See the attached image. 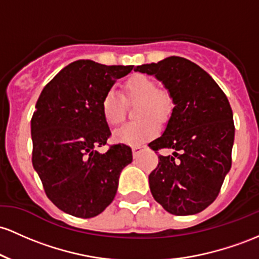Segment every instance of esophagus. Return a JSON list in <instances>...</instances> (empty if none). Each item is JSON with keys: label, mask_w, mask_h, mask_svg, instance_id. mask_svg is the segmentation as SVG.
Segmentation results:
<instances>
[{"label": "esophagus", "mask_w": 259, "mask_h": 259, "mask_svg": "<svg viewBox=\"0 0 259 259\" xmlns=\"http://www.w3.org/2000/svg\"><path fill=\"white\" fill-rule=\"evenodd\" d=\"M142 150H143V147H139V145H136V147L132 148V152H133V156L137 158V156L141 154Z\"/></svg>", "instance_id": "1"}]
</instances>
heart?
Wrapping results in <instances>:
<instances>
[{"label":"heart","mask_w":259,"mask_h":259,"mask_svg":"<svg viewBox=\"0 0 259 259\" xmlns=\"http://www.w3.org/2000/svg\"><path fill=\"white\" fill-rule=\"evenodd\" d=\"M126 98L130 101H139L137 117L143 120L122 126L114 132L118 143L139 145L153 138L159 131L158 121H166L172 110V100L167 92L156 89V84L148 75L133 74L124 82ZM101 112L110 126L120 124L124 120V103L114 89H110L101 99Z\"/></svg>","instance_id":"1"}]
</instances>
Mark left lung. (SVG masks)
<instances>
[{
  "mask_svg": "<svg viewBox=\"0 0 259 259\" xmlns=\"http://www.w3.org/2000/svg\"><path fill=\"white\" fill-rule=\"evenodd\" d=\"M164 84L174 109L162 136L149 143L159 155L149 175L154 199L174 215H192L215 200L231 167L234 116L228 98L198 65L171 56L136 67Z\"/></svg>",
  "mask_w": 259,
  "mask_h": 259,
  "instance_id": "left-lung-1",
  "label": "left lung"
}]
</instances>
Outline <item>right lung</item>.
<instances>
[{
	"label": "right lung",
	"mask_w": 259,
	"mask_h": 259,
	"mask_svg": "<svg viewBox=\"0 0 259 259\" xmlns=\"http://www.w3.org/2000/svg\"><path fill=\"white\" fill-rule=\"evenodd\" d=\"M133 66L92 60L69 63L45 85L31 117L33 166L49 199L67 214L97 217L115 198L132 150L115 144L98 152L111 136L101 99Z\"/></svg>",
	"instance_id": "1"
}]
</instances>
